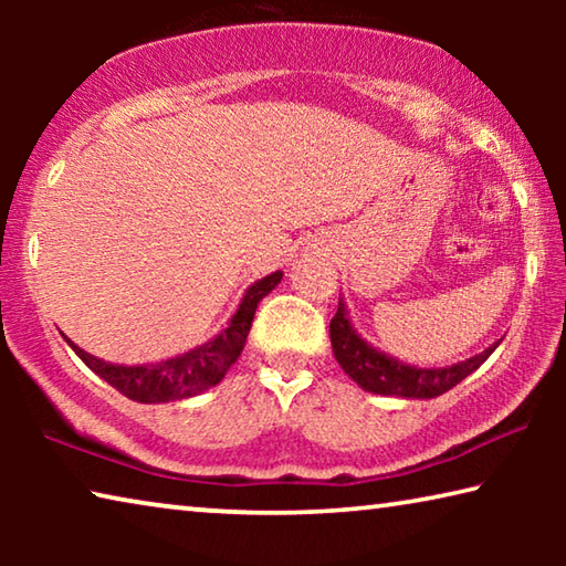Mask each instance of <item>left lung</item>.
Segmentation results:
<instances>
[{"mask_svg": "<svg viewBox=\"0 0 566 566\" xmlns=\"http://www.w3.org/2000/svg\"><path fill=\"white\" fill-rule=\"evenodd\" d=\"M329 337H332V352L337 357L339 367L357 381L364 391L371 395H385V397H407V399H434L444 395L452 387H457L464 377L479 369V364H484L486 357L496 349L492 344L490 349L482 354H474L467 361H457L452 367H432L421 369L411 367V364L399 361L389 354L371 347L369 342H364L347 314V306L339 300L337 314L329 322Z\"/></svg>", "mask_w": 566, "mask_h": 566, "instance_id": "1", "label": "left lung"}]
</instances>
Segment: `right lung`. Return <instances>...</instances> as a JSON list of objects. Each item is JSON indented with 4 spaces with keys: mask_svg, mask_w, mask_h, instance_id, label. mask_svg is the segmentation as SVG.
I'll return each mask as SVG.
<instances>
[{
    "mask_svg": "<svg viewBox=\"0 0 566 566\" xmlns=\"http://www.w3.org/2000/svg\"><path fill=\"white\" fill-rule=\"evenodd\" d=\"M280 282L282 272H272L270 276H264V280L254 282L242 296V302H239L234 317L227 324V329L219 332L214 339L205 342L202 347H195L179 354V357L161 359L155 364H139V367L109 364L92 357V354L84 352L82 347H76V344L72 339H66L64 334L62 337L94 375L102 377L117 391H122L124 397L142 401V405L187 399L219 385V381L224 379L229 367H232L244 349L247 334L252 329L254 322L256 304H260Z\"/></svg>",
    "mask_w": 566,
    "mask_h": 566,
    "instance_id": "right-lung-1",
    "label": "right lung"
}]
</instances>
